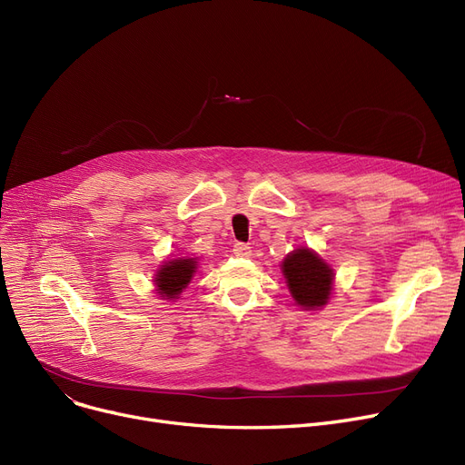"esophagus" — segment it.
I'll return each instance as SVG.
<instances>
[{
	"mask_svg": "<svg viewBox=\"0 0 465 465\" xmlns=\"http://www.w3.org/2000/svg\"><path fill=\"white\" fill-rule=\"evenodd\" d=\"M233 254L237 258H249L252 254V251H251L249 245H242V242H237V245L233 247Z\"/></svg>",
	"mask_w": 465,
	"mask_h": 465,
	"instance_id": "1",
	"label": "esophagus"
}]
</instances>
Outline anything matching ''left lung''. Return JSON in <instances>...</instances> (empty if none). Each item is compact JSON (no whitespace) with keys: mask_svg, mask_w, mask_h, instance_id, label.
<instances>
[{"mask_svg":"<svg viewBox=\"0 0 465 465\" xmlns=\"http://www.w3.org/2000/svg\"><path fill=\"white\" fill-rule=\"evenodd\" d=\"M281 272L296 305L303 311H319L333 294L335 272L309 247H298L281 262Z\"/></svg>","mask_w":465,"mask_h":465,"instance_id":"obj_1","label":"left lung"}]
</instances>
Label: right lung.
Masks as SVG:
<instances>
[{
  "mask_svg": "<svg viewBox=\"0 0 465 465\" xmlns=\"http://www.w3.org/2000/svg\"><path fill=\"white\" fill-rule=\"evenodd\" d=\"M198 272V258H171L165 260L153 279L156 294L160 300L175 302L183 294V290L190 284L192 277Z\"/></svg>",
  "mask_w": 465,
  "mask_h": 465,
  "instance_id": "add662e5",
  "label": "right lung"
}]
</instances>
